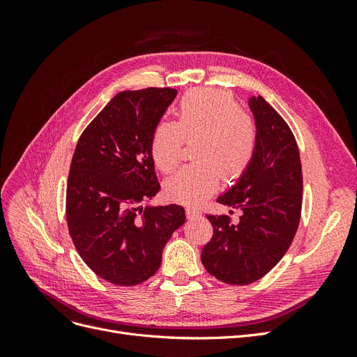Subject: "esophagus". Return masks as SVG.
Listing matches in <instances>:
<instances>
[{
	"instance_id": "34e87169",
	"label": "esophagus",
	"mask_w": 357,
	"mask_h": 357,
	"mask_svg": "<svg viewBox=\"0 0 357 357\" xmlns=\"http://www.w3.org/2000/svg\"><path fill=\"white\" fill-rule=\"evenodd\" d=\"M186 215H188V219H197L201 215V211L195 207H186Z\"/></svg>"
}]
</instances>
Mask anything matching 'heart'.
Wrapping results in <instances>:
<instances>
[{
  "label": "heart",
  "mask_w": 357,
  "mask_h": 357,
  "mask_svg": "<svg viewBox=\"0 0 357 357\" xmlns=\"http://www.w3.org/2000/svg\"><path fill=\"white\" fill-rule=\"evenodd\" d=\"M192 156L165 183L169 199L198 204L218 189L220 177L232 181L250 167L257 147V128L229 92L193 89L181 96L177 121H159L150 138V155L162 172L183 158L185 139H195Z\"/></svg>",
  "instance_id": "obj_1"
}]
</instances>
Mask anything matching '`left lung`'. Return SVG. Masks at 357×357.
I'll list each match as a JSON object with an SVG mask.
<instances>
[{"instance_id": "left-lung-1", "label": "left lung", "mask_w": 357, "mask_h": 357, "mask_svg": "<svg viewBox=\"0 0 357 357\" xmlns=\"http://www.w3.org/2000/svg\"><path fill=\"white\" fill-rule=\"evenodd\" d=\"M248 107L257 128L255 158L235 186L218 198L240 210V220L208 214L213 236L201 255L211 275L240 286L262 278L280 262L294 241L302 208V169L294 134L262 96H252Z\"/></svg>"}]
</instances>
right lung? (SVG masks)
I'll use <instances>...</instances> for the list:
<instances>
[{"instance_id":"right-lung-1","label":"right lung","mask_w":357,"mask_h":357,"mask_svg":"<svg viewBox=\"0 0 357 357\" xmlns=\"http://www.w3.org/2000/svg\"><path fill=\"white\" fill-rule=\"evenodd\" d=\"M176 95L171 88L119 92L74 150L68 231L84 264L116 286H135L152 277L172 232L186 220L181 205H142L160 189L150 138Z\"/></svg>"}]
</instances>
